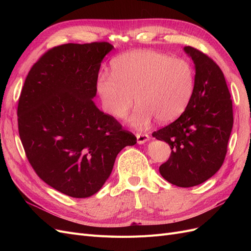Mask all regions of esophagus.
I'll list each match as a JSON object with an SVG mask.
<instances>
[{
	"instance_id": "esophagus-1",
	"label": "esophagus",
	"mask_w": 251,
	"mask_h": 251,
	"mask_svg": "<svg viewBox=\"0 0 251 251\" xmlns=\"http://www.w3.org/2000/svg\"><path fill=\"white\" fill-rule=\"evenodd\" d=\"M136 137H137V142L139 144H142L149 140V135L147 133H137L136 134Z\"/></svg>"
}]
</instances>
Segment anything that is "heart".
<instances>
[{"mask_svg":"<svg viewBox=\"0 0 251 251\" xmlns=\"http://www.w3.org/2000/svg\"><path fill=\"white\" fill-rule=\"evenodd\" d=\"M102 108L114 118H124L138 103L130 124L143 128L156 118L168 124L186 109L195 89L193 66L183 58H172L154 50H137L116 57L111 75L102 73L96 81Z\"/></svg>","mask_w":251,"mask_h":251,"instance_id":"1","label":"heart"}]
</instances>
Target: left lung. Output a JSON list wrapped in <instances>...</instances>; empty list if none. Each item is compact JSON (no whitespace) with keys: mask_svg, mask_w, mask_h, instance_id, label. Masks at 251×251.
I'll use <instances>...</instances> for the list:
<instances>
[{"mask_svg":"<svg viewBox=\"0 0 251 251\" xmlns=\"http://www.w3.org/2000/svg\"><path fill=\"white\" fill-rule=\"evenodd\" d=\"M184 51L195 64V89L180 117L154 132L170 144L169 160L159 168L161 176L179 187L206 181L221 168L233 125L232 101L224 74L209 56L194 47Z\"/></svg>","mask_w":251,"mask_h":251,"instance_id":"8db88e82","label":"left lung"}]
</instances>
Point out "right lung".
Instances as JSON below:
<instances>
[{
	"label": "right lung",
	"instance_id": "right-lung-1",
	"mask_svg": "<svg viewBox=\"0 0 251 251\" xmlns=\"http://www.w3.org/2000/svg\"><path fill=\"white\" fill-rule=\"evenodd\" d=\"M107 42L65 44L30 69L18 105L19 134L44 182L73 198L96 194L119 151L137 138L92 100Z\"/></svg>",
	"mask_w": 251,
	"mask_h": 251
}]
</instances>
